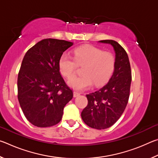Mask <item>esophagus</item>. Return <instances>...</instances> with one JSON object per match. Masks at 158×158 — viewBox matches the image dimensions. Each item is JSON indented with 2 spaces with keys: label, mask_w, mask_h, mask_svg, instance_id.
Returning <instances> with one entry per match:
<instances>
[{
  "label": "esophagus",
  "mask_w": 158,
  "mask_h": 158,
  "mask_svg": "<svg viewBox=\"0 0 158 158\" xmlns=\"http://www.w3.org/2000/svg\"><path fill=\"white\" fill-rule=\"evenodd\" d=\"M79 95H80V93H79V92H77V91H74V92H73L74 98H77V97H78V96H79Z\"/></svg>",
  "instance_id": "esophagus-1"
}]
</instances>
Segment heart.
<instances>
[{
	"instance_id": "heart-1",
	"label": "heart",
	"mask_w": 158,
	"mask_h": 158,
	"mask_svg": "<svg viewBox=\"0 0 158 158\" xmlns=\"http://www.w3.org/2000/svg\"><path fill=\"white\" fill-rule=\"evenodd\" d=\"M74 60L68 54L64 53L58 60V69L67 78L74 73L76 64L82 65V75L74 76L68 79V84L77 90L89 89L93 82L96 85L104 84L110 78L115 66L114 55L98 47L85 45L77 48L73 52Z\"/></svg>"
}]
</instances>
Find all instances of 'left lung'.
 Instances as JSON below:
<instances>
[{"label": "left lung", "mask_w": 158, "mask_h": 158, "mask_svg": "<svg viewBox=\"0 0 158 158\" xmlns=\"http://www.w3.org/2000/svg\"><path fill=\"white\" fill-rule=\"evenodd\" d=\"M99 42L111 44L115 52L113 74L101 89L86 95L88 105L81 112V118L88 126L97 130L113 125L126 107L130 96L132 73L126 52L116 41L111 40Z\"/></svg>", "instance_id": "obj_1"}]
</instances>
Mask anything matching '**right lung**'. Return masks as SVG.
Returning a JSON list of instances; mask_svg holds the SVG:
<instances>
[{"instance_id": "1", "label": "right lung", "mask_w": 158, "mask_h": 158, "mask_svg": "<svg viewBox=\"0 0 158 158\" xmlns=\"http://www.w3.org/2000/svg\"><path fill=\"white\" fill-rule=\"evenodd\" d=\"M73 42L44 39L23 58L17 79L18 100L24 116L35 126L51 127L60 121L73 98L58 69V60Z\"/></svg>"}]
</instances>
